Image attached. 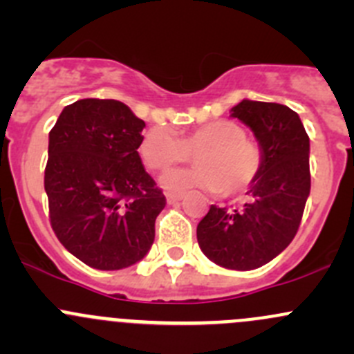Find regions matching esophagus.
<instances>
[{"label":"esophagus","mask_w":354,"mask_h":354,"mask_svg":"<svg viewBox=\"0 0 354 354\" xmlns=\"http://www.w3.org/2000/svg\"><path fill=\"white\" fill-rule=\"evenodd\" d=\"M166 198H167V203H176L183 198V194H180V192H167Z\"/></svg>","instance_id":"1"}]
</instances>
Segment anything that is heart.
<instances>
[{
    "label": "heart",
    "instance_id": "heart-1",
    "mask_svg": "<svg viewBox=\"0 0 354 354\" xmlns=\"http://www.w3.org/2000/svg\"><path fill=\"white\" fill-rule=\"evenodd\" d=\"M195 155V167L178 169L162 180L173 192L203 188L223 195H238L255 181L262 167L259 144L246 138L243 127L231 120H214L178 137L164 127L145 131L138 145L142 162L152 171L171 169Z\"/></svg>",
    "mask_w": 354,
    "mask_h": 354
}]
</instances>
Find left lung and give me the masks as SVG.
<instances>
[{"label": "left lung", "instance_id": "left-lung-1", "mask_svg": "<svg viewBox=\"0 0 354 354\" xmlns=\"http://www.w3.org/2000/svg\"><path fill=\"white\" fill-rule=\"evenodd\" d=\"M231 116L252 128L262 167L252 198L236 209L210 205L197 226L200 250L226 269L266 266L291 243L310 195V138L292 109L243 99Z\"/></svg>", "mask_w": 354, "mask_h": 354}]
</instances>
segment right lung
Instances as JSON below:
<instances>
[{"label":"right lung","mask_w":354,"mask_h":354,"mask_svg":"<svg viewBox=\"0 0 354 354\" xmlns=\"http://www.w3.org/2000/svg\"><path fill=\"white\" fill-rule=\"evenodd\" d=\"M145 123L114 99L66 106L49 131V221L71 255L99 270L144 259L166 197L142 166Z\"/></svg>","instance_id":"obj_1"}]
</instances>
